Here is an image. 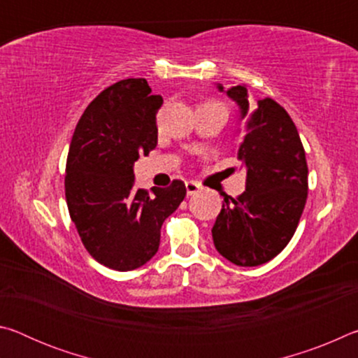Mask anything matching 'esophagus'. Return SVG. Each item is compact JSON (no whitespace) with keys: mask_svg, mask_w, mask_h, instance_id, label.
I'll list each match as a JSON object with an SVG mask.
<instances>
[{"mask_svg":"<svg viewBox=\"0 0 358 358\" xmlns=\"http://www.w3.org/2000/svg\"><path fill=\"white\" fill-rule=\"evenodd\" d=\"M199 191H201V185L196 183V181H186L187 196H194V194H197Z\"/></svg>","mask_w":358,"mask_h":358,"instance_id":"esophagus-1","label":"esophagus"}]
</instances>
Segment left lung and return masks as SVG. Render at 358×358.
Returning a JSON list of instances; mask_svg holds the SVG:
<instances>
[{
	"label": "left lung",
	"mask_w": 358,
	"mask_h": 358,
	"mask_svg": "<svg viewBox=\"0 0 358 358\" xmlns=\"http://www.w3.org/2000/svg\"><path fill=\"white\" fill-rule=\"evenodd\" d=\"M226 93L246 120L238 159L246 171V191L226 196L211 235L217 252L240 266H257L278 256L294 237L308 197L305 150L292 118L276 101L252 106L246 85Z\"/></svg>",
	"instance_id": "8db88e82"
}]
</instances>
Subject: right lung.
Masks as SVG:
<instances>
[{
	"label": "right lung",
	"mask_w": 358,
	"mask_h": 358,
	"mask_svg": "<svg viewBox=\"0 0 358 358\" xmlns=\"http://www.w3.org/2000/svg\"><path fill=\"white\" fill-rule=\"evenodd\" d=\"M161 106L145 78L120 80L85 108L72 136L66 202L83 246L108 268L147 264L159 248L162 222L186 196L181 180L151 192L134 185V162L157 145Z\"/></svg>",
	"instance_id": "obj_1"
}]
</instances>
